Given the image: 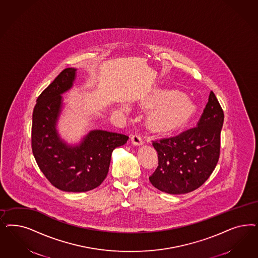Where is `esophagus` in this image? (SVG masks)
Segmentation results:
<instances>
[{
  "label": "esophagus",
  "instance_id": "1",
  "mask_svg": "<svg viewBox=\"0 0 258 258\" xmlns=\"http://www.w3.org/2000/svg\"><path fill=\"white\" fill-rule=\"evenodd\" d=\"M131 142L135 145H142V143H143L142 137L139 134H134V135L131 136Z\"/></svg>",
  "mask_w": 258,
  "mask_h": 258
}]
</instances>
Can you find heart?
Segmentation results:
<instances>
[{
	"mask_svg": "<svg viewBox=\"0 0 258 258\" xmlns=\"http://www.w3.org/2000/svg\"><path fill=\"white\" fill-rule=\"evenodd\" d=\"M155 107L147 117L148 124L155 130L168 132L183 124L191 114V104L171 92H161L150 102Z\"/></svg>",
	"mask_w": 258,
	"mask_h": 258,
	"instance_id": "obj_1",
	"label": "heart"
}]
</instances>
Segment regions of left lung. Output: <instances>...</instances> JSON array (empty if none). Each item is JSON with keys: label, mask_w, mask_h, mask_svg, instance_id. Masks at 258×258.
Returning a JSON list of instances; mask_svg holds the SVG:
<instances>
[{"label": "left lung", "mask_w": 258, "mask_h": 258, "mask_svg": "<svg viewBox=\"0 0 258 258\" xmlns=\"http://www.w3.org/2000/svg\"><path fill=\"white\" fill-rule=\"evenodd\" d=\"M223 121V110L212 91L198 126L175 137L153 141L158 165L149 176L152 185L171 195L200 188L217 164Z\"/></svg>", "instance_id": "left-lung-1"}]
</instances>
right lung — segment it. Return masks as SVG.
I'll list each match as a JSON object with an SVG mask.
<instances>
[{
	"label": "right lung",
	"mask_w": 258,
	"mask_h": 258,
	"mask_svg": "<svg viewBox=\"0 0 258 258\" xmlns=\"http://www.w3.org/2000/svg\"><path fill=\"white\" fill-rule=\"evenodd\" d=\"M75 68H66L41 93L32 116L31 146L42 174L64 191H87L100 186L108 174L113 150L128 141L122 134L94 130L78 146H68L58 137L56 122L61 94L72 87Z\"/></svg>",
	"instance_id": "1"
}]
</instances>
